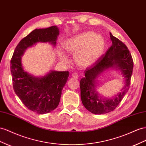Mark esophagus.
<instances>
[{"instance_id":"esophagus-1","label":"esophagus","mask_w":146,"mask_h":146,"mask_svg":"<svg viewBox=\"0 0 146 146\" xmlns=\"http://www.w3.org/2000/svg\"><path fill=\"white\" fill-rule=\"evenodd\" d=\"M72 77H74V78H78V74H77V73H76V72H74V73H72Z\"/></svg>"}]
</instances>
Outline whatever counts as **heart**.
I'll return each mask as SVG.
<instances>
[{"label": "heart", "instance_id": "1", "mask_svg": "<svg viewBox=\"0 0 146 146\" xmlns=\"http://www.w3.org/2000/svg\"><path fill=\"white\" fill-rule=\"evenodd\" d=\"M62 46L68 54H75L74 61L78 66L88 67L100 57L104 48V40L100 35L85 32L67 39L62 42ZM58 55L61 62L68 63V59L63 52L59 51Z\"/></svg>", "mask_w": 146, "mask_h": 146}]
</instances>
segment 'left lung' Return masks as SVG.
Masks as SVG:
<instances>
[{
    "instance_id": "8db88e82",
    "label": "left lung",
    "mask_w": 146,
    "mask_h": 146,
    "mask_svg": "<svg viewBox=\"0 0 146 146\" xmlns=\"http://www.w3.org/2000/svg\"><path fill=\"white\" fill-rule=\"evenodd\" d=\"M112 45L105 54L85 70V77L80 82V96L85 108L94 114H102L115 109L128 91L133 69V60L127 46L110 33ZM117 66L125 78L122 91L112 99H102L94 90L97 76L106 69Z\"/></svg>"
}]
</instances>
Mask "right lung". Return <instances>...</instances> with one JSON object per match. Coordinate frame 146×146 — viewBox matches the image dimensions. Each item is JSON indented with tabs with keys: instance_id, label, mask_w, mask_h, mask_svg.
<instances>
[{
	"instance_id": "1",
	"label": "right lung",
	"mask_w": 146,
	"mask_h": 146,
	"mask_svg": "<svg viewBox=\"0 0 146 146\" xmlns=\"http://www.w3.org/2000/svg\"><path fill=\"white\" fill-rule=\"evenodd\" d=\"M59 34L56 26L33 31L16 46L10 61L15 93L27 109L39 114L50 112L58 107L69 72L52 70L44 77H35L23 69L21 56L28 47L37 42H50L55 45Z\"/></svg>"
}]
</instances>
